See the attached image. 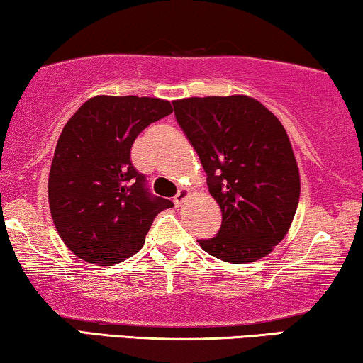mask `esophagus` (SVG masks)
I'll list each match as a JSON object with an SVG mask.
<instances>
[{
  "label": "esophagus",
  "instance_id": "1",
  "mask_svg": "<svg viewBox=\"0 0 363 363\" xmlns=\"http://www.w3.org/2000/svg\"><path fill=\"white\" fill-rule=\"evenodd\" d=\"M188 196H190V190H188L186 186H182L180 190H178V193L175 195V200H173V201H175L177 206H182L183 201H185Z\"/></svg>",
  "mask_w": 363,
  "mask_h": 363
}]
</instances>
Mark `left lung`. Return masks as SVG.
Wrapping results in <instances>:
<instances>
[{"mask_svg":"<svg viewBox=\"0 0 363 363\" xmlns=\"http://www.w3.org/2000/svg\"><path fill=\"white\" fill-rule=\"evenodd\" d=\"M173 107L221 208L218 235L198 240L203 251L233 264L267 256L299 205V168L286 128L247 96L188 97Z\"/></svg>","mask_w":363,"mask_h":363,"instance_id":"left-lung-1","label":"left lung"}]
</instances>
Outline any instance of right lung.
<instances>
[{"mask_svg": "<svg viewBox=\"0 0 363 363\" xmlns=\"http://www.w3.org/2000/svg\"><path fill=\"white\" fill-rule=\"evenodd\" d=\"M172 112L157 97L96 96L64 125L48 196L54 226L77 257L97 266L125 261L142 250L153 218L173 206L148 191L130 162L138 133Z\"/></svg>", "mask_w": 363, "mask_h": 363, "instance_id": "1", "label": "right lung"}]
</instances>
